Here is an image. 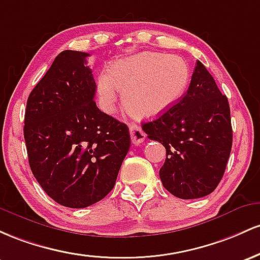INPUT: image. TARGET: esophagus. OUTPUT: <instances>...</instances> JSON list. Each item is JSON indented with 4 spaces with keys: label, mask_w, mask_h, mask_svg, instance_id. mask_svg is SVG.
<instances>
[{
    "label": "esophagus",
    "mask_w": 260,
    "mask_h": 260,
    "mask_svg": "<svg viewBox=\"0 0 260 260\" xmlns=\"http://www.w3.org/2000/svg\"><path fill=\"white\" fill-rule=\"evenodd\" d=\"M130 138H131V142L133 145H140L141 142L145 141L146 139V134L144 133V130L141 127L138 126L135 124L130 125Z\"/></svg>",
    "instance_id": "esophagus-1"
}]
</instances>
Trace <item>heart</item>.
Returning a JSON list of instances; mask_svg holds the SVG:
<instances>
[{
    "label": "heart",
    "instance_id": "obj_1",
    "mask_svg": "<svg viewBox=\"0 0 260 260\" xmlns=\"http://www.w3.org/2000/svg\"><path fill=\"white\" fill-rule=\"evenodd\" d=\"M189 67L182 57L159 52H142L109 65L97 78L102 108L112 112L122 93L126 112L135 118H154L183 97L189 83Z\"/></svg>",
    "mask_w": 260,
    "mask_h": 260
}]
</instances>
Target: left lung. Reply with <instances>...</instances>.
I'll list each match as a JSON object with an SVG mask.
<instances>
[{"label":"left lung","mask_w":260,"mask_h":260,"mask_svg":"<svg viewBox=\"0 0 260 260\" xmlns=\"http://www.w3.org/2000/svg\"><path fill=\"white\" fill-rule=\"evenodd\" d=\"M142 130L165 146L159 178L169 193L198 199L216 189L232 148L231 113L227 97L200 61L180 101Z\"/></svg>","instance_id":"left-lung-1"}]
</instances>
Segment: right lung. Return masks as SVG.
<instances>
[{"label": "right lung", "instance_id": "add662e5", "mask_svg": "<svg viewBox=\"0 0 260 260\" xmlns=\"http://www.w3.org/2000/svg\"><path fill=\"white\" fill-rule=\"evenodd\" d=\"M89 54L65 50L33 88L24 115L31 172L52 200L82 209L114 188L130 148L129 127L101 112Z\"/></svg>", "mask_w": 260, "mask_h": 260}]
</instances>
